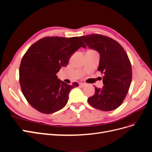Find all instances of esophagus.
<instances>
[{
  "label": "esophagus",
  "mask_w": 152,
  "mask_h": 152,
  "mask_svg": "<svg viewBox=\"0 0 152 152\" xmlns=\"http://www.w3.org/2000/svg\"><path fill=\"white\" fill-rule=\"evenodd\" d=\"M86 84H85V83H80V86H81V87H82V88H84L85 86H86Z\"/></svg>",
  "instance_id": "1"
}]
</instances>
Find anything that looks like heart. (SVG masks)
<instances>
[{
	"label": "heart",
	"instance_id": "1",
	"mask_svg": "<svg viewBox=\"0 0 152 152\" xmlns=\"http://www.w3.org/2000/svg\"><path fill=\"white\" fill-rule=\"evenodd\" d=\"M91 50V51H94V50H92V49H89V50Z\"/></svg>",
	"mask_w": 152,
	"mask_h": 152
}]
</instances>
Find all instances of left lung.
Wrapping results in <instances>:
<instances>
[{
    "label": "left lung",
    "instance_id": "1",
    "mask_svg": "<svg viewBox=\"0 0 152 152\" xmlns=\"http://www.w3.org/2000/svg\"><path fill=\"white\" fill-rule=\"evenodd\" d=\"M80 37L87 46L99 53L98 70L104 74V86L102 89L95 87L94 94L88 102L102 111L114 110L123 102L131 85L130 61L125 49L113 39L98 34Z\"/></svg>",
    "mask_w": 152,
    "mask_h": 152
}]
</instances>
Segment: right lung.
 I'll list each match as a JSON object with an SVG mask.
<instances>
[{
	"mask_svg": "<svg viewBox=\"0 0 152 152\" xmlns=\"http://www.w3.org/2000/svg\"><path fill=\"white\" fill-rule=\"evenodd\" d=\"M86 46L80 37H45L33 44L22 57L19 83L27 102L38 111L50 114L63 108L76 82L69 85L56 76L71 56Z\"/></svg>",
	"mask_w": 152,
	"mask_h": 152,
	"instance_id": "add662e5",
	"label": "right lung"
}]
</instances>
